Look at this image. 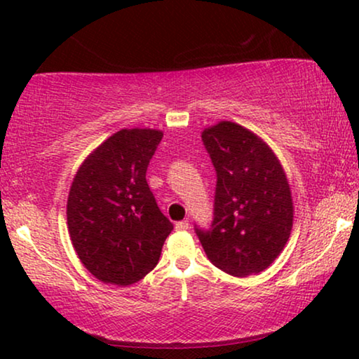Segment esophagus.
Instances as JSON below:
<instances>
[{"instance_id":"1","label":"esophagus","mask_w":359,"mask_h":359,"mask_svg":"<svg viewBox=\"0 0 359 359\" xmlns=\"http://www.w3.org/2000/svg\"><path fill=\"white\" fill-rule=\"evenodd\" d=\"M175 229L176 230H188L189 229V220H181V222H176Z\"/></svg>"}]
</instances>
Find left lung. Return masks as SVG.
<instances>
[{"label":"left lung","mask_w":359,"mask_h":359,"mask_svg":"<svg viewBox=\"0 0 359 359\" xmlns=\"http://www.w3.org/2000/svg\"><path fill=\"white\" fill-rule=\"evenodd\" d=\"M217 184L209 229L196 227L208 258L232 276L262 273L292 229V196L273 150L252 130L222 121L203 132Z\"/></svg>","instance_id":"1"}]
</instances>
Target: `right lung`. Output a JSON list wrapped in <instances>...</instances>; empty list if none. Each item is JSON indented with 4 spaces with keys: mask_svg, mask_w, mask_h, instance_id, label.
I'll use <instances>...</instances> for the list:
<instances>
[{
    "mask_svg": "<svg viewBox=\"0 0 359 359\" xmlns=\"http://www.w3.org/2000/svg\"><path fill=\"white\" fill-rule=\"evenodd\" d=\"M155 129H122L83 161L73 178L67 224L73 248L102 283L129 286L156 266L173 224L161 214L147 168L161 142Z\"/></svg>",
    "mask_w": 359,
    "mask_h": 359,
    "instance_id": "obj_1",
    "label": "right lung"
}]
</instances>
